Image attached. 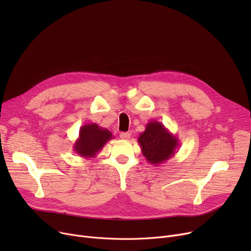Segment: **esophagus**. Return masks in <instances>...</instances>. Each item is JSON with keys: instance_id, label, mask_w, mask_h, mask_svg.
Instances as JSON below:
<instances>
[{"instance_id": "obj_1", "label": "esophagus", "mask_w": 251, "mask_h": 251, "mask_svg": "<svg viewBox=\"0 0 251 251\" xmlns=\"http://www.w3.org/2000/svg\"><path fill=\"white\" fill-rule=\"evenodd\" d=\"M120 137L123 140H128L130 138V133L129 132H121L120 133Z\"/></svg>"}]
</instances>
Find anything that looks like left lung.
<instances>
[{
	"mask_svg": "<svg viewBox=\"0 0 251 251\" xmlns=\"http://www.w3.org/2000/svg\"><path fill=\"white\" fill-rule=\"evenodd\" d=\"M138 143L142 154L151 165L159 166L172 157L179 147V139L163 123L151 121L139 134Z\"/></svg>",
	"mask_w": 251,
	"mask_h": 251,
	"instance_id": "left-lung-1",
	"label": "left lung"
}]
</instances>
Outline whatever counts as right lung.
Wrapping results in <instances>:
<instances>
[{"mask_svg": "<svg viewBox=\"0 0 251 251\" xmlns=\"http://www.w3.org/2000/svg\"><path fill=\"white\" fill-rule=\"evenodd\" d=\"M113 138L112 132L107 128H101L96 123L85 124L79 130V136L73 144V150L84 159H91L97 156L105 143Z\"/></svg>", "mask_w": 251, "mask_h": 251, "instance_id": "right-lung-1", "label": "right lung"}]
</instances>
